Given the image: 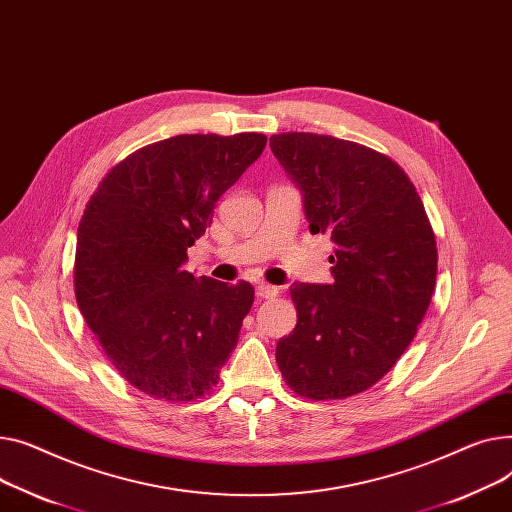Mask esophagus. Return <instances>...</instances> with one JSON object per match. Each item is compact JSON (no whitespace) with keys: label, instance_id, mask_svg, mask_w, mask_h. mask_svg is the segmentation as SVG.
I'll list each match as a JSON object with an SVG mask.
<instances>
[{"label":"esophagus","instance_id":"obj_1","mask_svg":"<svg viewBox=\"0 0 512 512\" xmlns=\"http://www.w3.org/2000/svg\"><path fill=\"white\" fill-rule=\"evenodd\" d=\"M256 293H258L260 297H264V299H273V297L279 295V287L268 285V283H260V285L256 287Z\"/></svg>","mask_w":512,"mask_h":512}]
</instances>
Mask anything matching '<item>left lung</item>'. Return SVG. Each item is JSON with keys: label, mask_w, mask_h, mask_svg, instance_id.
<instances>
[{"label": "left lung", "mask_w": 512, "mask_h": 512, "mask_svg": "<svg viewBox=\"0 0 512 512\" xmlns=\"http://www.w3.org/2000/svg\"><path fill=\"white\" fill-rule=\"evenodd\" d=\"M304 192L312 233H330L333 285L291 287L297 324L277 343L285 384L310 401L364 393L413 341L436 285V237L407 173L374 148L310 132L270 136Z\"/></svg>", "instance_id": "8db88e82"}]
</instances>
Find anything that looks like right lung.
Masks as SVG:
<instances>
[{
	"label": "right lung",
	"mask_w": 512,
	"mask_h": 512,
	"mask_svg": "<svg viewBox=\"0 0 512 512\" xmlns=\"http://www.w3.org/2000/svg\"><path fill=\"white\" fill-rule=\"evenodd\" d=\"M264 146L256 132L153 142L113 165L84 208L78 308L117 374L148 397L188 403L219 384L254 287L194 277L184 262Z\"/></svg>",
	"instance_id": "right-lung-1"
}]
</instances>
